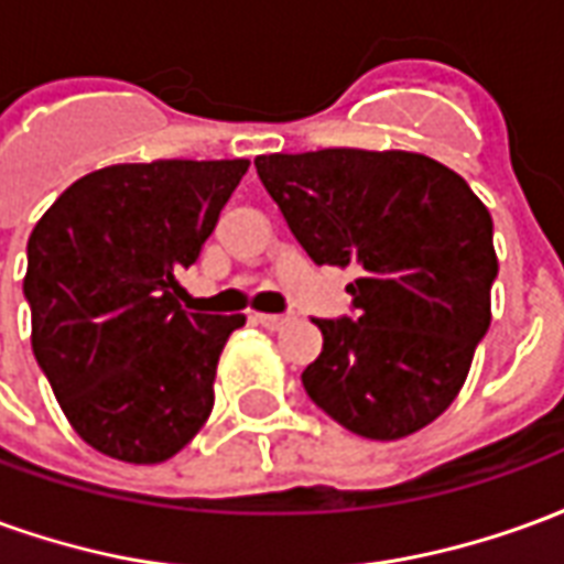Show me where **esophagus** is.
I'll list each match as a JSON object with an SVG mask.
<instances>
[{"instance_id": "esophagus-1", "label": "esophagus", "mask_w": 564, "mask_h": 564, "mask_svg": "<svg viewBox=\"0 0 564 564\" xmlns=\"http://www.w3.org/2000/svg\"><path fill=\"white\" fill-rule=\"evenodd\" d=\"M253 319H257L262 329H269V332H278L293 323V317H286V314H253Z\"/></svg>"}]
</instances>
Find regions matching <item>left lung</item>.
Segmentation results:
<instances>
[{
	"mask_svg": "<svg viewBox=\"0 0 564 564\" xmlns=\"http://www.w3.org/2000/svg\"><path fill=\"white\" fill-rule=\"evenodd\" d=\"M257 174L317 265L354 269V314L314 319L311 402L375 441L449 408L489 329L492 217L447 165L404 150L326 148L257 156Z\"/></svg>",
	"mask_w": 564,
	"mask_h": 564,
	"instance_id": "obj_1",
	"label": "left lung"
}]
</instances>
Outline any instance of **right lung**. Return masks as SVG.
<instances>
[{
    "label": "right lung",
    "instance_id": "1",
    "mask_svg": "<svg viewBox=\"0 0 564 564\" xmlns=\"http://www.w3.org/2000/svg\"><path fill=\"white\" fill-rule=\"evenodd\" d=\"M247 165H108L68 186L32 229V354L68 423L111 459H172L210 416L223 344L245 317L186 314L177 274L198 259Z\"/></svg>",
    "mask_w": 564,
    "mask_h": 564
}]
</instances>
